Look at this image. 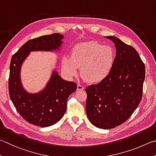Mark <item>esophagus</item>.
Wrapping results in <instances>:
<instances>
[{
    "instance_id": "34e87169",
    "label": "esophagus",
    "mask_w": 156,
    "mask_h": 156,
    "mask_svg": "<svg viewBox=\"0 0 156 156\" xmlns=\"http://www.w3.org/2000/svg\"><path fill=\"white\" fill-rule=\"evenodd\" d=\"M84 86L80 85V84H77V88H76V90H84Z\"/></svg>"
}]
</instances>
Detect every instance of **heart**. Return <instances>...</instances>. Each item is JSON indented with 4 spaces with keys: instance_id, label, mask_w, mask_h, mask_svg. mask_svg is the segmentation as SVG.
<instances>
[{
    "instance_id": "1",
    "label": "heart",
    "mask_w": 156,
    "mask_h": 156,
    "mask_svg": "<svg viewBox=\"0 0 156 156\" xmlns=\"http://www.w3.org/2000/svg\"><path fill=\"white\" fill-rule=\"evenodd\" d=\"M116 51L109 45L97 41L76 44L71 50V56L62 58V69L66 75L73 77L78 74L90 83H97L105 80L115 64Z\"/></svg>"
}]
</instances>
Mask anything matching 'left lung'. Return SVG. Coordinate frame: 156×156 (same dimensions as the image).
<instances>
[{"instance_id":"obj_1","label":"left lung","mask_w":156,"mask_h":156,"mask_svg":"<svg viewBox=\"0 0 156 156\" xmlns=\"http://www.w3.org/2000/svg\"><path fill=\"white\" fill-rule=\"evenodd\" d=\"M105 37L115 44V64L105 80L86 88V111L92 125L109 129L125 122L138 108L143 95L145 67L132 46L115 36Z\"/></svg>"}]
</instances>
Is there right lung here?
Returning a JSON list of instances; mask_svg holds the SVG:
<instances>
[{"label": "right lung", "instance_id": "obj_1", "mask_svg": "<svg viewBox=\"0 0 156 156\" xmlns=\"http://www.w3.org/2000/svg\"><path fill=\"white\" fill-rule=\"evenodd\" d=\"M63 38L64 35L55 33L30 40L19 48L11 59L10 99L25 121L40 127L55 124L64 116L68 98L76 91L77 86L75 82L63 80L55 68L44 88L36 93H30L22 83V65L32 51H59L62 46Z\"/></svg>", "mask_w": 156, "mask_h": 156}]
</instances>
